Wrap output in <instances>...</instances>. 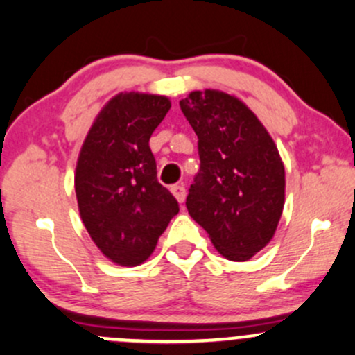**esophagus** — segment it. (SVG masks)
<instances>
[{
    "label": "esophagus",
    "instance_id": "1",
    "mask_svg": "<svg viewBox=\"0 0 355 355\" xmlns=\"http://www.w3.org/2000/svg\"><path fill=\"white\" fill-rule=\"evenodd\" d=\"M170 190H172V193H173V197L177 198L178 202L180 203H183V200H185V197H187V190H185V187L183 185H172L170 187Z\"/></svg>",
    "mask_w": 355,
    "mask_h": 355
}]
</instances>
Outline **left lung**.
I'll list each match as a JSON object with an SVG mask.
<instances>
[{"instance_id": "8db88e82", "label": "left lung", "mask_w": 355, "mask_h": 355, "mask_svg": "<svg viewBox=\"0 0 355 355\" xmlns=\"http://www.w3.org/2000/svg\"><path fill=\"white\" fill-rule=\"evenodd\" d=\"M180 108L197 133L200 157L187 209L220 254L243 262L270 242L279 225L282 158L266 126L235 96L191 92Z\"/></svg>"}]
</instances>
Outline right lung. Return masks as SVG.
Returning a JSON list of instances; mask_svg holds the SVG:
<instances>
[{"mask_svg":"<svg viewBox=\"0 0 355 355\" xmlns=\"http://www.w3.org/2000/svg\"><path fill=\"white\" fill-rule=\"evenodd\" d=\"M172 105L166 96L120 93L93 121L78 157L75 191L81 220L105 257L144 263L178 214L157 178L150 137Z\"/></svg>","mask_w":355,"mask_h":355,"instance_id":"right-lung-1","label":"right lung"}]
</instances>
